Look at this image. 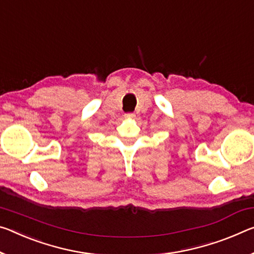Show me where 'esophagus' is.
I'll list each match as a JSON object with an SVG mask.
<instances>
[{
	"label": "esophagus",
	"mask_w": 254,
	"mask_h": 254,
	"mask_svg": "<svg viewBox=\"0 0 254 254\" xmlns=\"http://www.w3.org/2000/svg\"><path fill=\"white\" fill-rule=\"evenodd\" d=\"M124 116H126L127 119H133L134 116H135V114H134V113H127V114L124 115Z\"/></svg>",
	"instance_id": "esophagus-1"
}]
</instances>
